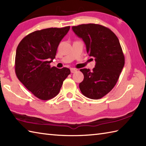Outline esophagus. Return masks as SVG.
<instances>
[{
  "instance_id": "obj_1",
  "label": "esophagus",
  "mask_w": 146,
  "mask_h": 146,
  "mask_svg": "<svg viewBox=\"0 0 146 146\" xmlns=\"http://www.w3.org/2000/svg\"><path fill=\"white\" fill-rule=\"evenodd\" d=\"M70 70H71V72L72 73L76 72V71H77V70H76V69H75V68H71Z\"/></svg>"
}]
</instances>
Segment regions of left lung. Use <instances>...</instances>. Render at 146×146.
<instances>
[{"mask_svg":"<svg viewBox=\"0 0 146 146\" xmlns=\"http://www.w3.org/2000/svg\"><path fill=\"white\" fill-rule=\"evenodd\" d=\"M72 29L85 42L86 52L95 58L92 71L80 70L84 75L79 84L86 97L97 100L106 95L116 85L125 64V57L117 36L100 24H87L73 26Z\"/></svg>","mask_w":146,"mask_h":146,"instance_id":"8db88e82","label":"left lung"}]
</instances>
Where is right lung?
Segmentation results:
<instances>
[{"instance_id": "add662e5", "label": "right lung", "mask_w": 146, "mask_h": 146, "mask_svg": "<svg viewBox=\"0 0 146 146\" xmlns=\"http://www.w3.org/2000/svg\"><path fill=\"white\" fill-rule=\"evenodd\" d=\"M70 28V26H66L36 31L24 37L17 46L15 74L24 86L40 100L55 97L70 74L67 68L58 69L49 64Z\"/></svg>"}]
</instances>
